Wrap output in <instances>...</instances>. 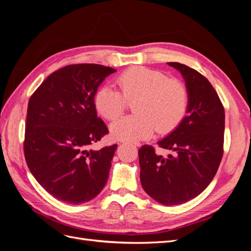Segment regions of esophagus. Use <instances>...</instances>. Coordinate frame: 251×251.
<instances>
[{"label":"esophagus","mask_w":251,"mask_h":251,"mask_svg":"<svg viewBox=\"0 0 251 251\" xmlns=\"http://www.w3.org/2000/svg\"><path fill=\"white\" fill-rule=\"evenodd\" d=\"M134 144H135V146H136V147H139V146H140V144H139V143H134Z\"/></svg>","instance_id":"esophagus-1"}]
</instances>
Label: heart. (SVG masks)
<instances>
[{
    "label": "heart",
    "instance_id": "1",
    "mask_svg": "<svg viewBox=\"0 0 251 251\" xmlns=\"http://www.w3.org/2000/svg\"><path fill=\"white\" fill-rule=\"evenodd\" d=\"M120 89L104 86L94 95L97 112L107 120L119 117L127 102L135 114L116 120L111 126L114 137L125 141L147 139L155 130L170 133L176 128L189 109V91L183 81L146 67H134L117 77Z\"/></svg>",
    "mask_w": 251,
    "mask_h": 251
}]
</instances>
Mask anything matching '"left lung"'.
Wrapping results in <instances>:
<instances>
[{"label": "left lung", "mask_w": 251, "mask_h": 251, "mask_svg": "<svg viewBox=\"0 0 251 251\" xmlns=\"http://www.w3.org/2000/svg\"><path fill=\"white\" fill-rule=\"evenodd\" d=\"M168 65L185 79L191 97L187 115L158 142L172 155H157L153 147L144 144L138 156L146 193L163 205H177L200 195L214 179L223 157L225 112L206 77L186 65Z\"/></svg>", "instance_id": "1"}]
</instances>
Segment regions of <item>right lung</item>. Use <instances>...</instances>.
I'll return each mask as SVG.
<instances>
[{
	"mask_svg": "<svg viewBox=\"0 0 251 251\" xmlns=\"http://www.w3.org/2000/svg\"><path fill=\"white\" fill-rule=\"evenodd\" d=\"M115 71L97 64L66 66L50 74L30 97L25 159L36 181L57 200L88 202L107 183L117 146L88 149L109 134L97 117L94 95Z\"/></svg>",
	"mask_w": 251,
	"mask_h": 251,
	"instance_id": "obj_1",
	"label": "right lung"
}]
</instances>
